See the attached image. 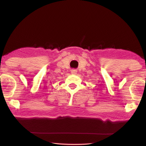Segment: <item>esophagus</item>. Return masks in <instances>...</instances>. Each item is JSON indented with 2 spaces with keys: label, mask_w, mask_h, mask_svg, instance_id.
<instances>
[{
  "label": "esophagus",
  "mask_w": 146,
  "mask_h": 146,
  "mask_svg": "<svg viewBox=\"0 0 146 146\" xmlns=\"http://www.w3.org/2000/svg\"><path fill=\"white\" fill-rule=\"evenodd\" d=\"M76 73H77V71H76V70H71V73H72V74H74V75H75V74H76Z\"/></svg>",
  "instance_id": "1"
}]
</instances>
